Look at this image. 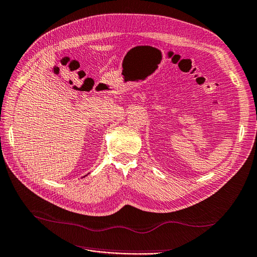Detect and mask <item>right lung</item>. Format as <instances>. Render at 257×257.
<instances>
[{
    "label": "right lung",
    "instance_id": "1",
    "mask_svg": "<svg viewBox=\"0 0 257 257\" xmlns=\"http://www.w3.org/2000/svg\"><path fill=\"white\" fill-rule=\"evenodd\" d=\"M85 176H86V175H85ZM85 176H84V177H85Z\"/></svg>",
    "mask_w": 257,
    "mask_h": 257
}]
</instances>
